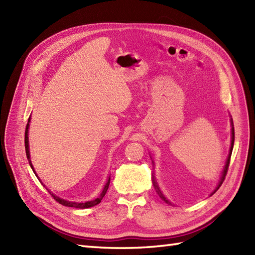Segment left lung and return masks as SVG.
Returning a JSON list of instances; mask_svg holds the SVG:
<instances>
[{
  "label": "left lung",
  "mask_w": 255,
  "mask_h": 255,
  "mask_svg": "<svg viewBox=\"0 0 255 255\" xmlns=\"http://www.w3.org/2000/svg\"><path fill=\"white\" fill-rule=\"evenodd\" d=\"M231 124H232V126H234V123L231 122ZM234 143H235V128L232 127V140H231V148H230V153H229V156H228V160H227V163H226V166H225V169H224V172H223V176H221V180H220V182H219V184H218V186H217V188L215 189V192L213 193V194H215L216 193V191H217V189L221 186V184H223V182L225 181V177H226V175H227V172H228V167H229V163H230V156H231V153H232V148H234ZM153 185H154V187H155V189H156V193L159 194V196L164 200L165 203H167V204H171L169 200H167L165 197H164V195L161 193V191H160V188H159V186H158V184H156V182L153 180ZM211 194V195H213Z\"/></svg>",
  "instance_id": "1"
}]
</instances>
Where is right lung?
Listing matches in <instances>:
<instances>
[{"label":"right lung","instance_id":"add662e5","mask_svg":"<svg viewBox=\"0 0 255 255\" xmlns=\"http://www.w3.org/2000/svg\"><path fill=\"white\" fill-rule=\"evenodd\" d=\"M29 121H30V118L28 119V123H27V125H26V129H25V150H26L27 159H28V161H29V164H30L31 169H32L31 162H30V160H29L30 158H29V149H28V127H29ZM110 182H111V178H108V181H107V183H106V185H105L104 189H103V192H102V194L100 195L99 197L95 198V199H93V200H90V202H85V203H72V202H68V200H64V199H61V198H59V197L55 196V195L51 194V193H50V195H51V196L53 197V199L56 200V202H58L59 204H61V205H63V206H67V207L82 208V209H83V208H90V207H93V206H95V205H97V204H100V203H101V200L103 199V197L105 196V194H106L107 189H108V186H110Z\"/></svg>","mask_w":255,"mask_h":255}]
</instances>
